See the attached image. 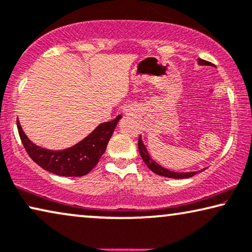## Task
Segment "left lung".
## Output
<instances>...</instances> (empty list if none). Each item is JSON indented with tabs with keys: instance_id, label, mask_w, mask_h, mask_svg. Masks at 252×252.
I'll list each match as a JSON object with an SVG mask.
<instances>
[{
	"instance_id": "8db88e82",
	"label": "left lung",
	"mask_w": 252,
	"mask_h": 252,
	"mask_svg": "<svg viewBox=\"0 0 252 252\" xmlns=\"http://www.w3.org/2000/svg\"><path fill=\"white\" fill-rule=\"evenodd\" d=\"M197 63L198 65L201 66H211V63L205 62V60L200 59V58H198ZM138 150H139L140 157L144 160L145 164H146L152 171L157 173L158 176L168 177V178H173V179H184V178H189V177L195 176L196 173L202 172L204 170L202 169V170H198V171H190V172H176V171H171V170L163 168L162 165H160L158 162H155L153 158H152L150 153L147 152L146 146H145L143 140H141V137H139V139H138Z\"/></svg>"
}]
</instances>
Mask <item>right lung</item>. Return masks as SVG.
<instances>
[{"mask_svg": "<svg viewBox=\"0 0 252 252\" xmlns=\"http://www.w3.org/2000/svg\"><path fill=\"white\" fill-rule=\"evenodd\" d=\"M121 118L122 115H119L112 121L100 123L89 136L62 151H51L35 145L25 134L18 120L17 127L27 154L41 168L57 176L81 177L89 173L97 165Z\"/></svg>", "mask_w": 252, "mask_h": 252, "instance_id": "add662e5", "label": "right lung"}]
</instances>
